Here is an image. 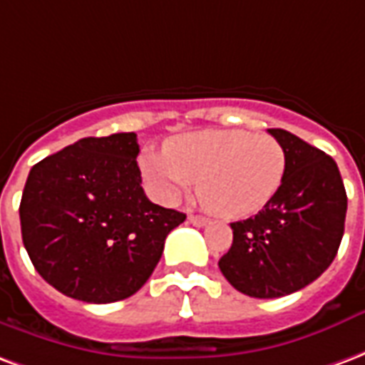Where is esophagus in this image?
<instances>
[{
	"label": "esophagus",
	"instance_id": "1",
	"mask_svg": "<svg viewBox=\"0 0 365 365\" xmlns=\"http://www.w3.org/2000/svg\"><path fill=\"white\" fill-rule=\"evenodd\" d=\"M188 222L192 223V225H196V227H202V225H206L210 220H208V217H204V215L190 214V215H188Z\"/></svg>",
	"mask_w": 365,
	"mask_h": 365
}]
</instances>
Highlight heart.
<instances>
[{"label":"heart","mask_w":365,"mask_h":365,"mask_svg":"<svg viewBox=\"0 0 365 365\" xmlns=\"http://www.w3.org/2000/svg\"><path fill=\"white\" fill-rule=\"evenodd\" d=\"M286 151L272 135L202 130L173 138L165 153L145 151L140 171L155 200L175 204L198 182V196L223 217L260 212L286 179Z\"/></svg>","instance_id":"1"}]
</instances>
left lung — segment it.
<instances>
[{"label": "left lung", "instance_id": "1", "mask_svg": "<svg viewBox=\"0 0 365 365\" xmlns=\"http://www.w3.org/2000/svg\"><path fill=\"white\" fill-rule=\"evenodd\" d=\"M268 132L286 151V179L259 214L231 223L233 243L217 262L233 288L260 299L294 294L331 267L348 206L332 157L282 128Z\"/></svg>", "mask_w": 365, "mask_h": 365}]
</instances>
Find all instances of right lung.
Instances as JSON below:
<instances>
[{"instance_id":"1","label":"right lung","mask_w":365,"mask_h":365,"mask_svg":"<svg viewBox=\"0 0 365 365\" xmlns=\"http://www.w3.org/2000/svg\"><path fill=\"white\" fill-rule=\"evenodd\" d=\"M134 132L83 138L34 165L19 215L36 272L68 297L113 303L134 295L186 215L142 188Z\"/></svg>"}]
</instances>
